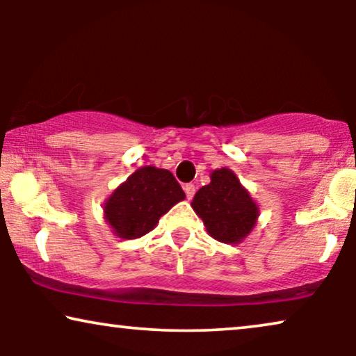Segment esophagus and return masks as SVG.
I'll list each match as a JSON object with an SVG mask.
<instances>
[{
  "label": "esophagus",
  "mask_w": 356,
  "mask_h": 356,
  "mask_svg": "<svg viewBox=\"0 0 356 356\" xmlns=\"http://www.w3.org/2000/svg\"><path fill=\"white\" fill-rule=\"evenodd\" d=\"M184 193H186V197H188V199H193L194 193H196V186H194L193 183L184 184Z\"/></svg>",
  "instance_id": "esophagus-1"
}]
</instances>
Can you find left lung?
<instances>
[{
    "label": "left lung",
    "instance_id": "left-lung-1",
    "mask_svg": "<svg viewBox=\"0 0 356 356\" xmlns=\"http://www.w3.org/2000/svg\"><path fill=\"white\" fill-rule=\"evenodd\" d=\"M191 206L209 235L222 243H240L254 227L257 206L228 168L216 170L211 183L194 196Z\"/></svg>",
    "mask_w": 356,
    "mask_h": 356
}]
</instances>
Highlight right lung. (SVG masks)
<instances>
[{"mask_svg": "<svg viewBox=\"0 0 356 356\" xmlns=\"http://www.w3.org/2000/svg\"><path fill=\"white\" fill-rule=\"evenodd\" d=\"M183 199L184 191L168 170L143 167L111 194L104 207L105 220L116 235L133 240L152 230Z\"/></svg>", "mask_w": 356, "mask_h": 356, "instance_id": "add662e5", "label": "right lung"}]
</instances>
